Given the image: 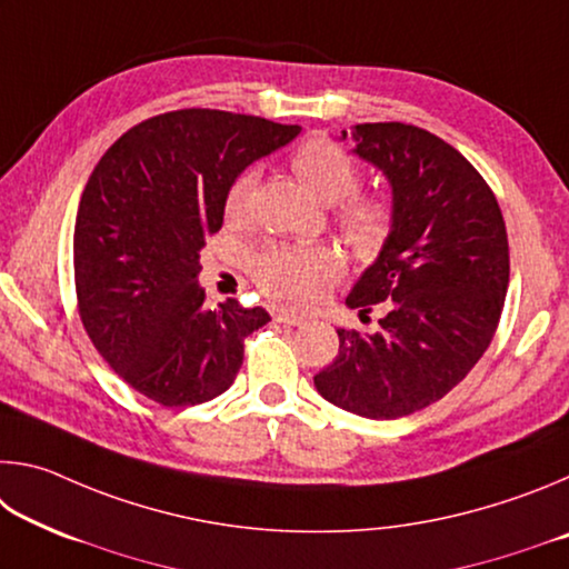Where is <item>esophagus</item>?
I'll list each match as a JSON object with an SVG mask.
<instances>
[{
	"instance_id": "1",
	"label": "esophagus",
	"mask_w": 569,
	"mask_h": 569,
	"mask_svg": "<svg viewBox=\"0 0 569 569\" xmlns=\"http://www.w3.org/2000/svg\"><path fill=\"white\" fill-rule=\"evenodd\" d=\"M276 321L283 323V326H303V323H306V321L301 319V316L288 313V311H278V313H276Z\"/></svg>"
}]
</instances>
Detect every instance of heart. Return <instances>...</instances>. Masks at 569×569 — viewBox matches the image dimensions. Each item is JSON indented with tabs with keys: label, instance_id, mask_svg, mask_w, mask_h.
<instances>
[{
	"label": "heart",
	"instance_id": "b5f03b06",
	"mask_svg": "<svg viewBox=\"0 0 569 569\" xmlns=\"http://www.w3.org/2000/svg\"><path fill=\"white\" fill-rule=\"evenodd\" d=\"M291 168L303 186L336 206V223L351 246L373 250L383 243L391 228V210L377 196H353L359 188V168L349 152L331 140L316 138L293 152ZM256 172L246 170L230 182L226 192V218L240 220L246 213ZM341 261L326 246H268L250 258V276L266 296L288 306L313 303L339 276Z\"/></svg>",
	"mask_w": 569,
	"mask_h": 569
}]
</instances>
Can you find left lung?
I'll return each instance as SVG.
<instances>
[{"instance_id":"1","label":"left lung","mask_w":569,"mask_h":569,"mask_svg":"<svg viewBox=\"0 0 569 569\" xmlns=\"http://www.w3.org/2000/svg\"><path fill=\"white\" fill-rule=\"evenodd\" d=\"M351 138L389 180L391 230L346 306L363 319L379 303L383 316L373 333L336 329L339 356L313 383L333 407L399 419L439 401L487 351L509 283L507 228L485 178L437 134L363 122Z\"/></svg>"}]
</instances>
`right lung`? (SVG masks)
Instances as JSON below:
<instances>
[{
	"label": "right lung",
	"instance_id": "obj_1",
	"mask_svg": "<svg viewBox=\"0 0 569 569\" xmlns=\"http://www.w3.org/2000/svg\"><path fill=\"white\" fill-rule=\"evenodd\" d=\"M298 132L253 114L176 110L134 124L94 166L74 220L77 306L94 349L142 397L216 399L236 381L246 336L271 321L236 298L208 308L200 250L223 226L230 182Z\"/></svg>",
	"mask_w": 569,
	"mask_h": 569
}]
</instances>
